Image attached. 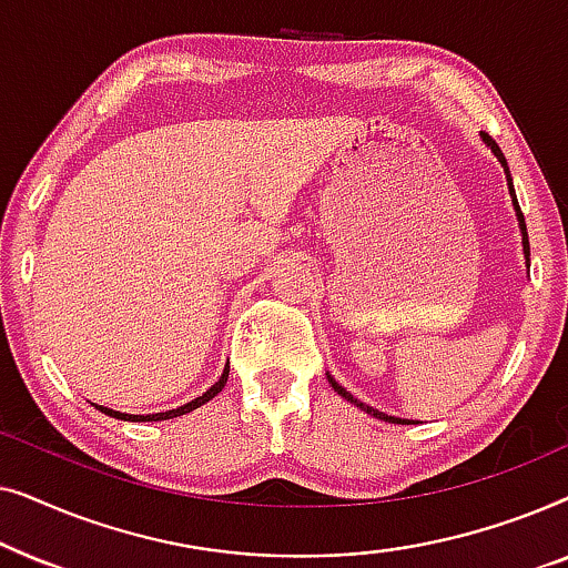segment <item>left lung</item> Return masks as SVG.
<instances>
[{
  "label": "left lung",
  "mask_w": 568,
  "mask_h": 568,
  "mask_svg": "<svg viewBox=\"0 0 568 568\" xmlns=\"http://www.w3.org/2000/svg\"><path fill=\"white\" fill-rule=\"evenodd\" d=\"M480 136H484V142H486L488 146H491V152L496 154V158H499V162H501V165H504V170H507V183H509V193H511V201H515V209H517V220H519V230H523V245H525V255H527V261H530V243H527V227H525V216H523V209H519V204H517L515 189H511V178H509V168H507V160H504V154H501V150H499V144H496V142H494V139L486 134V131H484V134H480ZM328 383H331V387H333V390H336V393L341 395V398L352 400L356 408L367 410V414H372V416H375V418H383V422H390V424H395V422H398V424H403V422H400V418H395V416H387V414H383V410H377V408H372V406H364V403H362V400H356L352 393H346V390H344V387H341V385H338V383H336V379H333V377H328Z\"/></svg>",
  "instance_id": "8db88e82"
}]
</instances>
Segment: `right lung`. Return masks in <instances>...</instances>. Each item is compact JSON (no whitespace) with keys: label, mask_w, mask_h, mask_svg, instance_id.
I'll return each mask as SVG.
<instances>
[{"label":"right lung","mask_w":568,"mask_h":568,"mask_svg":"<svg viewBox=\"0 0 568 568\" xmlns=\"http://www.w3.org/2000/svg\"><path fill=\"white\" fill-rule=\"evenodd\" d=\"M227 377H230V367L222 372V377L216 379V383L209 387V390L204 393V395H199V398H193L191 403H185V406H181V408H173V410H165V414H152V416H129V414H119V410H111V408H103V406H95V408H100L103 410V414H108V416H113V418H123V422H126V418H131V422H168V418H178V416H183V414H191L193 408H199V406H204L206 400H212L216 393L222 390L224 385H227Z\"/></svg>","instance_id":"obj_1"}]
</instances>
